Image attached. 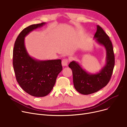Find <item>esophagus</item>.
Segmentation results:
<instances>
[{
  "mask_svg": "<svg viewBox=\"0 0 127 127\" xmlns=\"http://www.w3.org/2000/svg\"><path fill=\"white\" fill-rule=\"evenodd\" d=\"M68 60L66 59H63L62 61V65L63 66H67L68 64Z\"/></svg>",
  "mask_w": 127,
  "mask_h": 127,
  "instance_id": "obj_1",
  "label": "esophagus"
}]
</instances>
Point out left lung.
I'll return each mask as SVG.
<instances>
[{
	"label": "left lung",
	"instance_id": "8db88e82",
	"mask_svg": "<svg viewBox=\"0 0 127 127\" xmlns=\"http://www.w3.org/2000/svg\"><path fill=\"white\" fill-rule=\"evenodd\" d=\"M96 41L104 47L106 50V63L98 72L91 74L83 69L75 61L68 65L72 72L73 82L75 89L83 95L93 94L108 84L111 78L115 65V58L113 45L109 36L102 28L97 26L94 37Z\"/></svg>",
	"mask_w": 127,
	"mask_h": 127
}]
</instances>
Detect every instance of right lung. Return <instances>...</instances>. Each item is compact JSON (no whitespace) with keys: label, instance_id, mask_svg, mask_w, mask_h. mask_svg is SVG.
I'll list each match as a JSON object with an SVG mask.
<instances>
[{"label":"right lung","instance_id":"right-lung-1","mask_svg":"<svg viewBox=\"0 0 127 127\" xmlns=\"http://www.w3.org/2000/svg\"><path fill=\"white\" fill-rule=\"evenodd\" d=\"M45 23L30 25L17 36L13 53V65L16 80L23 90L34 97L47 95L54 86L62 70L61 60H36L29 56L25 45V37Z\"/></svg>","mask_w":127,"mask_h":127}]
</instances>
